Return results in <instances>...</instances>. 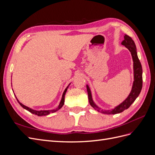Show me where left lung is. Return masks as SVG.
I'll return each instance as SVG.
<instances>
[{"label": "left lung", "mask_w": 155, "mask_h": 155, "mask_svg": "<svg viewBox=\"0 0 155 155\" xmlns=\"http://www.w3.org/2000/svg\"><path fill=\"white\" fill-rule=\"evenodd\" d=\"M121 45H124L125 47L130 51L133 59L134 81L133 83V88L127 98L123 103H121L120 105L116 107L112 110H101V112H102V113H105L107 114H115L120 113V112H123L125 109H128V108L131 105V104L135 101V100L137 99V97L139 96L142 88V68L141 63H140V60L138 58L137 48H136L134 42L130 37H129L127 35H125L124 40L122 41ZM87 89L88 92V101L91 105L94 108V109L100 112L99 108L94 104V103L92 101L91 92L88 85H87Z\"/></svg>", "instance_id": "1"}]
</instances>
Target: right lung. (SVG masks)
Listing matches in <instances>:
<instances>
[{
    "label": "right lung",
    "mask_w": 155,
    "mask_h": 155,
    "mask_svg": "<svg viewBox=\"0 0 155 155\" xmlns=\"http://www.w3.org/2000/svg\"><path fill=\"white\" fill-rule=\"evenodd\" d=\"M69 86V85H68ZM68 87H67V88L65 89L64 90V92H63V96H62V99H61V102H60V104H59V106L58 107V108L57 109H54V110H39V111H37V110H32V109H31L30 108H29V107H26V106H25V105H22L21 103H20L19 101H18V100H17V101H18V102L19 103V104L24 108V109H26L27 110H28L29 112H31L32 114H36V115H37V116H44V115H48V114H50V113H53V112H56L57 110H58L59 109H60L62 107H63V105H64V95H65V94H66V92H67V88H68Z\"/></svg>",
    "instance_id": "add662e5"
}]
</instances>
